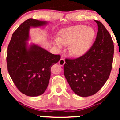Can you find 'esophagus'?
<instances>
[{
  "instance_id": "34e87169",
  "label": "esophagus",
  "mask_w": 120,
  "mask_h": 120,
  "mask_svg": "<svg viewBox=\"0 0 120 120\" xmlns=\"http://www.w3.org/2000/svg\"><path fill=\"white\" fill-rule=\"evenodd\" d=\"M65 63H66V62H65L64 59H63V58H61V59H60V60H59V65L61 66H63L64 65Z\"/></svg>"
}]
</instances>
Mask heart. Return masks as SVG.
Segmentation results:
<instances>
[{
	"mask_svg": "<svg viewBox=\"0 0 120 120\" xmlns=\"http://www.w3.org/2000/svg\"><path fill=\"white\" fill-rule=\"evenodd\" d=\"M95 32L91 28L79 25L61 30L53 43L60 49L62 45H69L68 52L74 57L82 56L89 50L95 38Z\"/></svg>",
	"mask_w": 120,
	"mask_h": 120,
	"instance_id": "obj_1",
	"label": "heart"
}]
</instances>
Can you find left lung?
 I'll use <instances>...</instances> for the list:
<instances>
[{"label":"left lung","instance_id":"8db88e82","mask_svg":"<svg viewBox=\"0 0 120 120\" xmlns=\"http://www.w3.org/2000/svg\"><path fill=\"white\" fill-rule=\"evenodd\" d=\"M95 21L98 32L91 48L82 56L66 59L64 66L65 77L71 89L82 97L98 92L108 79L112 68L113 41L103 24Z\"/></svg>","mask_w":120,"mask_h":120}]
</instances>
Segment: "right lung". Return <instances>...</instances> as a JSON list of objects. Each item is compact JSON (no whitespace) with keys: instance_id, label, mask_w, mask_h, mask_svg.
Here are the masks:
<instances>
[{"instance_id":"obj_1","label":"right lung","mask_w":120,"mask_h":120,"mask_svg":"<svg viewBox=\"0 0 120 120\" xmlns=\"http://www.w3.org/2000/svg\"><path fill=\"white\" fill-rule=\"evenodd\" d=\"M47 22L29 19L12 35L8 48V74L17 89L28 96H38L45 92L50 78V69L60 59L43 48L32 44L28 47L30 27H38Z\"/></svg>"}]
</instances>
